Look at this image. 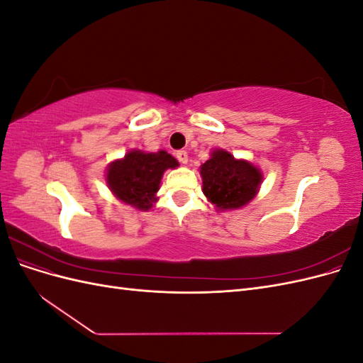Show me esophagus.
Returning a JSON list of instances; mask_svg holds the SVG:
<instances>
[{"mask_svg":"<svg viewBox=\"0 0 363 363\" xmlns=\"http://www.w3.org/2000/svg\"><path fill=\"white\" fill-rule=\"evenodd\" d=\"M175 157H177V160H179L180 163H188V152H186L184 150L175 151Z\"/></svg>","mask_w":363,"mask_h":363,"instance_id":"34e87169","label":"esophagus"}]
</instances>
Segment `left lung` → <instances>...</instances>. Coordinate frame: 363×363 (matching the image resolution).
<instances>
[{
  "mask_svg": "<svg viewBox=\"0 0 363 363\" xmlns=\"http://www.w3.org/2000/svg\"><path fill=\"white\" fill-rule=\"evenodd\" d=\"M203 192L219 211L238 208L255 199L262 174L245 160H236L230 152H212L201 167Z\"/></svg>",
  "mask_w": 363,
  "mask_h": 363,
  "instance_id": "1",
  "label": "left lung"
}]
</instances>
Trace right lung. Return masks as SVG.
Returning <instances> with one entry per match:
<instances>
[{"label": "right lung", "mask_w": 363, "mask_h": 363, "mask_svg": "<svg viewBox=\"0 0 363 363\" xmlns=\"http://www.w3.org/2000/svg\"><path fill=\"white\" fill-rule=\"evenodd\" d=\"M179 167L167 151H130L123 160H116L107 171L108 188L121 201L148 211L156 201L160 179L168 168Z\"/></svg>", "instance_id": "right-lung-1"}]
</instances>
